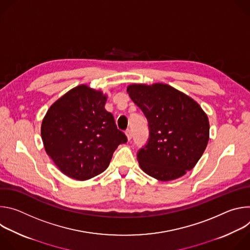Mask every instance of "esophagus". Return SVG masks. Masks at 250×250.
I'll list each match as a JSON object with an SVG mask.
<instances>
[{"label":"esophagus","mask_w":250,"mask_h":250,"mask_svg":"<svg viewBox=\"0 0 250 250\" xmlns=\"http://www.w3.org/2000/svg\"><path fill=\"white\" fill-rule=\"evenodd\" d=\"M125 134H126V137H127L128 140H130L132 138V132H131V130L129 128L125 130Z\"/></svg>","instance_id":"34e87169"}]
</instances>
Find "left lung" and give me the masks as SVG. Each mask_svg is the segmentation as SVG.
<instances>
[{
	"label": "left lung",
	"mask_w": 250,
	"mask_h": 250,
	"mask_svg": "<svg viewBox=\"0 0 250 250\" xmlns=\"http://www.w3.org/2000/svg\"><path fill=\"white\" fill-rule=\"evenodd\" d=\"M126 91L148 123V140L136 153L140 168L160 181L177 179L193 169L209 131L198 103L166 84L130 85Z\"/></svg>",
	"instance_id": "8db88e82"
}]
</instances>
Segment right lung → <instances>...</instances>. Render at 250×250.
Segmentation results:
<instances>
[{
  "label": "right lung",
  "mask_w": 250,
  "mask_h": 250,
  "mask_svg": "<svg viewBox=\"0 0 250 250\" xmlns=\"http://www.w3.org/2000/svg\"><path fill=\"white\" fill-rule=\"evenodd\" d=\"M105 101L102 92L81 85L57 100L42 121L45 151L70 178L83 181L101 174L127 141L105 111Z\"/></svg>",
  "instance_id": "add662e5"
}]
</instances>
